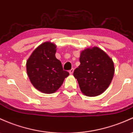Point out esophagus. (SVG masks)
<instances>
[{
	"label": "esophagus",
	"instance_id": "1",
	"mask_svg": "<svg viewBox=\"0 0 133 133\" xmlns=\"http://www.w3.org/2000/svg\"><path fill=\"white\" fill-rule=\"evenodd\" d=\"M73 72H74V69H73V68H72V69H70L69 71V72L70 74H72V73H73Z\"/></svg>",
	"mask_w": 133,
	"mask_h": 133
}]
</instances>
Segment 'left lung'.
<instances>
[{"instance_id":"1","label":"left lung","mask_w":133,"mask_h":133,"mask_svg":"<svg viewBox=\"0 0 133 133\" xmlns=\"http://www.w3.org/2000/svg\"><path fill=\"white\" fill-rule=\"evenodd\" d=\"M80 65L74 71L81 91L88 97H96L106 90L114 74L112 60L100 48L82 51Z\"/></svg>"}]
</instances>
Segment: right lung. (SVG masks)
Instances as JSON below:
<instances>
[{
	"mask_svg": "<svg viewBox=\"0 0 133 133\" xmlns=\"http://www.w3.org/2000/svg\"><path fill=\"white\" fill-rule=\"evenodd\" d=\"M55 52L56 45L45 42L33 51L26 62L30 81L35 88L43 93L55 92L69 74L55 57Z\"/></svg>",
	"mask_w": 133,
	"mask_h": 133,
	"instance_id": "1",
	"label": "right lung"
}]
</instances>
